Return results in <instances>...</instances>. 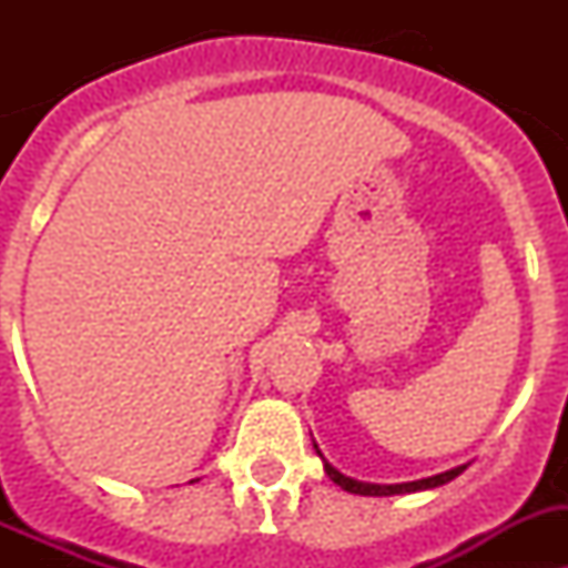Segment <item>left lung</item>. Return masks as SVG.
I'll return each instance as SVG.
<instances>
[{
    "instance_id": "obj_1",
    "label": "left lung",
    "mask_w": 568,
    "mask_h": 568,
    "mask_svg": "<svg viewBox=\"0 0 568 568\" xmlns=\"http://www.w3.org/2000/svg\"><path fill=\"white\" fill-rule=\"evenodd\" d=\"M316 454L321 456L318 445H316ZM321 459H324V456H321ZM464 467H467V464L448 469V473L432 475V478H420V480H409V484H390V486H385V484H365V480H354V478H348V475L337 473V469L332 467L329 462H324L326 475H329V478L335 480V484L341 486V489L352 491V495H365V497H390V495H409V491L434 489V486H443V484H448V480H454L456 475H462Z\"/></svg>"
}]
</instances>
